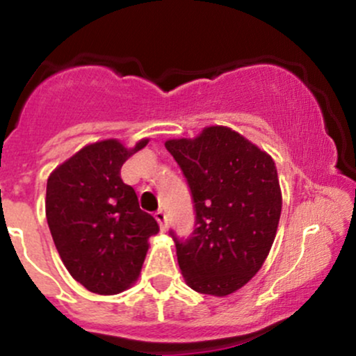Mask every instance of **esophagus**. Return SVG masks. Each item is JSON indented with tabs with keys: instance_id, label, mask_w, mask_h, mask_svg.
Listing matches in <instances>:
<instances>
[{
	"instance_id": "34e87169",
	"label": "esophagus",
	"mask_w": 356,
	"mask_h": 356,
	"mask_svg": "<svg viewBox=\"0 0 356 356\" xmlns=\"http://www.w3.org/2000/svg\"><path fill=\"white\" fill-rule=\"evenodd\" d=\"M155 219H157L159 226H161V231L167 229V216L164 211H157L155 212Z\"/></svg>"
}]
</instances>
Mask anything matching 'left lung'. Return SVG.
Listing matches in <instances>:
<instances>
[{"mask_svg":"<svg viewBox=\"0 0 356 356\" xmlns=\"http://www.w3.org/2000/svg\"><path fill=\"white\" fill-rule=\"evenodd\" d=\"M165 149L181 167L194 204L187 239L170 231L186 283L227 296L263 266L276 238L281 189L275 161L227 127H207Z\"/></svg>","mask_w":356,"mask_h":356,"instance_id":"left-lung-1","label":"left lung"}]
</instances>
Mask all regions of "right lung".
<instances>
[{"mask_svg":"<svg viewBox=\"0 0 356 356\" xmlns=\"http://www.w3.org/2000/svg\"><path fill=\"white\" fill-rule=\"evenodd\" d=\"M149 138L127 149L97 142L56 167L47 182V220L73 280L97 295H117L136 283L159 224L138 206L120 177L124 162Z\"/></svg>","mask_w":356,"mask_h":356,"instance_id":"obj_1","label":"right lung"}]
</instances>
